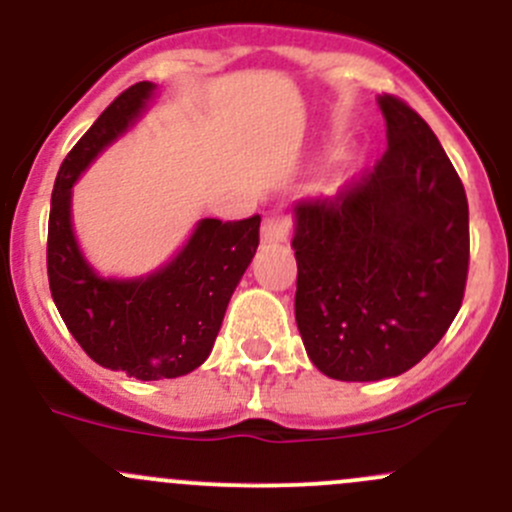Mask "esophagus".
I'll list each match as a JSON object with an SVG mask.
<instances>
[{"label": "esophagus", "instance_id": "1", "mask_svg": "<svg viewBox=\"0 0 512 512\" xmlns=\"http://www.w3.org/2000/svg\"><path fill=\"white\" fill-rule=\"evenodd\" d=\"M289 237V218L280 210L270 213L262 223V242L265 245H277V242H285Z\"/></svg>", "mask_w": 512, "mask_h": 512}]
</instances>
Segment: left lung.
Segmentation results:
<instances>
[{"label":"left lung","instance_id":"left-lung-1","mask_svg":"<svg viewBox=\"0 0 512 512\" xmlns=\"http://www.w3.org/2000/svg\"><path fill=\"white\" fill-rule=\"evenodd\" d=\"M389 148L334 200L294 205V319L309 359L339 381L416 366L466 292L468 200L421 116L379 96Z\"/></svg>","mask_w":512,"mask_h":512}]
</instances>
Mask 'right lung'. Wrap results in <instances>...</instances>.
I'll use <instances>...</instances> for the list:
<instances>
[{
	"instance_id": "obj_1",
	"label": "right lung",
	"mask_w": 512,
	"mask_h": 512,
	"mask_svg": "<svg viewBox=\"0 0 512 512\" xmlns=\"http://www.w3.org/2000/svg\"><path fill=\"white\" fill-rule=\"evenodd\" d=\"M151 81L123 91L61 163L51 193L46 272L61 319L103 369L141 381L175 379L198 369L223 324L227 302L260 245V215L200 220L183 250L136 280L98 277L71 227V188L89 163L146 108Z\"/></svg>"
}]
</instances>
